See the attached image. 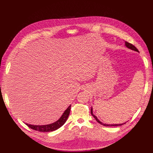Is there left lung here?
<instances>
[{
    "instance_id": "left-lung-1",
    "label": "left lung",
    "mask_w": 153,
    "mask_h": 153,
    "mask_svg": "<svg viewBox=\"0 0 153 153\" xmlns=\"http://www.w3.org/2000/svg\"><path fill=\"white\" fill-rule=\"evenodd\" d=\"M125 46H126V47L128 48H129V49H130L131 50H134V51H135V52H138V50H137V48L135 47V46H133L132 44L127 42V41H125ZM91 114H92V116H93L94 118L96 120V121L98 122V123H99L100 124L103 125V126H121V125L125 124V123L127 122L126 121V122H125L124 123H121V124H106V123H103L102 122H101L100 120L98 119V117H97L95 115L93 114V109H92V107H91Z\"/></svg>"
}]
</instances>
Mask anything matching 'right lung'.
Listing matches in <instances>:
<instances>
[{
	"mask_svg": "<svg viewBox=\"0 0 153 153\" xmlns=\"http://www.w3.org/2000/svg\"><path fill=\"white\" fill-rule=\"evenodd\" d=\"M71 110V105H69L67 109L64 111L61 117H60L57 121H55L53 123H51L49 124H45V125H32L26 123L27 126H28L31 129H34L36 131H39L41 132H49V131H53L56 130V129L61 128L62 125L66 123L67 121V119L69 116V113H70Z\"/></svg>",
	"mask_w": 153,
	"mask_h": 153,
	"instance_id": "right-lung-1",
	"label": "right lung"
}]
</instances>
